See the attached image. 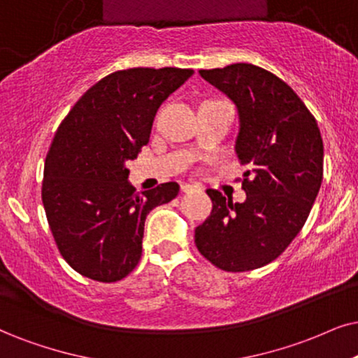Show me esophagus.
I'll return each mask as SVG.
<instances>
[{
	"mask_svg": "<svg viewBox=\"0 0 358 358\" xmlns=\"http://www.w3.org/2000/svg\"><path fill=\"white\" fill-rule=\"evenodd\" d=\"M194 188H196V187H194V185H187V183L182 185V192H183V193H189V192H193Z\"/></svg>",
	"mask_w": 358,
	"mask_h": 358,
	"instance_id": "34e87169",
	"label": "esophagus"
}]
</instances>
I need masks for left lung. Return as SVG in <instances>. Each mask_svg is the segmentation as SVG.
I'll return each instance as SVG.
<instances>
[{
  "instance_id": "8db88e82",
  "label": "left lung",
  "mask_w": 358,
  "mask_h": 358,
  "mask_svg": "<svg viewBox=\"0 0 358 358\" xmlns=\"http://www.w3.org/2000/svg\"><path fill=\"white\" fill-rule=\"evenodd\" d=\"M200 76L236 103V153L250 170L244 203L206 189L213 210L194 229V244L228 273L262 268L286 251L314 205L324 175L320 130L299 96L262 67L238 62Z\"/></svg>"
}]
</instances>
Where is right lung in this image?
Segmentation results:
<instances>
[{
	"mask_svg": "<svg viewBox=\"0 0 358 358\" xmlns=\"http://www.w3.org/2000/svg\"><path fill=\"white\" fill-rule=\"evenodd\" d=\"M192 76L178 67L112 72L57 127L41 196L59 252L85 278L115 282L132 273L147 215L178 194L175 182L135 193L125 164L148 143L162 102Z\"/></svg>",
	"mask_w": 358,
	"mask_h": 358,
	"instance_id": "1",
	"label": "right lung"
}]
</instances>
